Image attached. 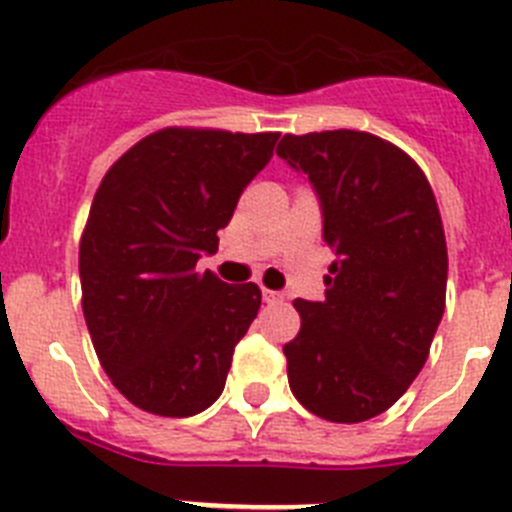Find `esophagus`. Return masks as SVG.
<instances>
[{
  "label": "esophagus",
  "instance_id": "1",
  "mask_svg": "<svg viewBox=\"0 0 512 512\" xmlns=\"http://www.w3.org/2000/svg\"><path fill=\"white\" fill-rule=\"evenodd\" d=\"M264 302H269V305H277V302H284V295L282 292H274V289H264Z\"/></svg>",
  "mask_w": 512,
  "mask_h": 512
}]
</instances>
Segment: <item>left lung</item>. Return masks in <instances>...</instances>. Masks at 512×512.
Masks as SVG:
<instances>
[{"label":"left lung","mask_w":512,"mask_h":512,"mask_svg":"<svg viewBox=\"0 0 512 512\" xmlns=\"http://www.w3.org/2000/svg\"><path fill=\"white\" fill-rule=\"evenodd\" d=\"M277 156L323 210L325 300H295L289 390L318 418L361 423L392 408L423 369L446 307V235L413 158L359 130L284 135Z\"/></svg>","instance_id":"left-lung-1"}]
</instances>
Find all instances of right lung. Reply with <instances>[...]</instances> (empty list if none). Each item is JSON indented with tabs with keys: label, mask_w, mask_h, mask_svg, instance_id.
Returning <instances> with one entry per match:
<instances>
[{
	"label": "right lung",
	"mask_w": 512,
	"mask_h": 512,
	"mask_svg": "<svg viewBox=\"0 0 512 512\" xmlns=\"http://www.w3.org/2000/svg\"><path fill=\"white\" fill-rule=\"evenodd\" d=\"M279 133L164 128L104 174L79 243L81 307L99 364L135 408L189 418L220 397L261 307L253 282L197 271L269 164Z\"/></svg>",
	"instance_id": "right-lung-1"
}]
</instances>
